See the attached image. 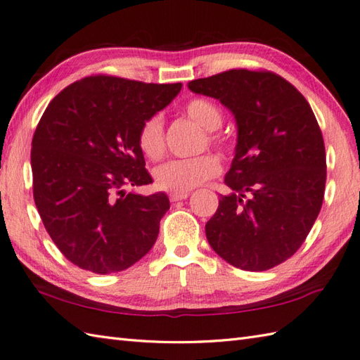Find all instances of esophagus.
<instances>
[{
	"instance_id": "obj_1",
	"label": "esophagus",
	"mask_w": 360,
	"mask_h": 360,
	"mask_svg": "<svg viewBox=\"0 0 360 360\" xmlns=\"http://www.w3.org/2000/svg\"><path fill=\"white\" fill-rule=\"evenodd\" d=\"M170 200L172 202H176V200H182V199H187L188 193H170Z\"/></svg>"
}]
</instances>
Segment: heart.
Returning a JSON list of instances; mask_svg holds the SVG:
<instances>
[{
  "label": "heart",
  "mask_w": 360,
  "mask_h": 360,
  "mask_svg": "<svg viewBox=\"0 0 360 360\" xmlns=\"http://www.w3.org/2000/svg\"><path fill=\"white\" fill-rule=\"evenodd\" d=\"M186 113L191 121L199 124L207 130L205 144L225 150L227 139L218 131L222 124V112L210 99L193 98L184 105ZM138 147L150 161H160L165 155V129L161 115H152L142 121L138 130ZM221 172L218 158L213 155H200L187 160H173L158 167L155 170V182L158 188L172 193H187L200 184L214 178Z\"/></svg>",
  "instance_id": "b5f03b06"
}]
</instances>
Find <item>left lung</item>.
<instances>
[{
    "instance_id": "8db88e82",
    "label": "left lung",
    "mask_w": 360,
    "mask_h": 360,
    "mask_svg": "<svg viewBox=\"0 0 360 360\" xmlns=\"http://www.w3.org/2000/svg\"><path fill=\"white\" fill-rule=\"evenodd\" d=\"M219 99L238 122L233 193L205 224L208 244L233 266L264 271L304 244L321 212L327 160L322 131L304 95L270 70L231 69L188 82Z\"/></svg>"
}]
</instances>
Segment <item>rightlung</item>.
I'll return each instance as SVG.
<instances>
[{
  "label": "right lung",
  "mask_w": 360,
  "mask_h": 360,
  "mask_svg": "<svg viewBox=\"0 0 360 360\" xmlns=\"http://www.w3.org/2000/svg\"><path fill=\"white\" fill-rule=\"evenodd\" d=\"M181 87L91 75L61 90L41 116L30 152L33 199L49 236L79 269L118 273L153 247L169 198L124 188L153 182L139 125Z\"/></svg>",
  "instance_id": "1"
}]
</instances>
